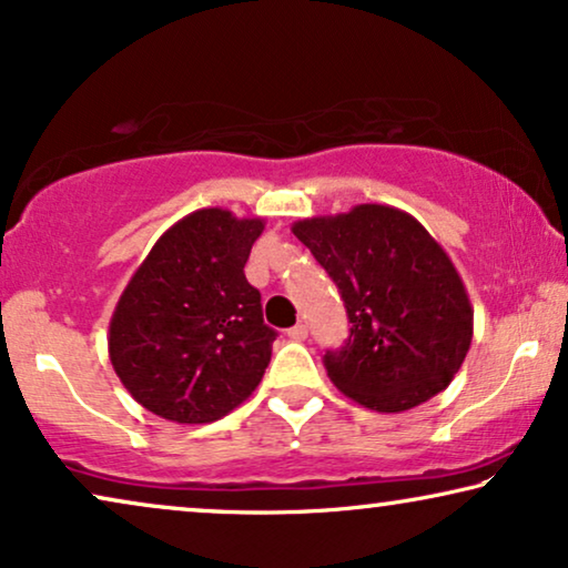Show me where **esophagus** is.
<instances>
[{"label": "esophagus", "mask_w": 568, "mask_h": 568, "mask_svg": "<svg viewBox=\"0 0 568 568\" xmlns=\"http://www.w3.org/2000/svg\"><path fill=\"white\" fill-rule=\"evenodd\" d=\"M286 336H290L292 341H305L307 338V325L297 323V325H294V328L286 331Z\"/></svg>", "instance_id": "obj_1"}]
</instances>
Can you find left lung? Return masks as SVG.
I'll use <instances>...</instances> for the list:
<instances>
[{
  "instance_id": "8db88e82",
  "label": "left lung",
  "mask_w": 568,
  "mask_h": 568,
  "mask_svg": "<svg viewBox=\"0 0 568 568\" xmlns=\"http://www.w3.org/2000/svg\"><path fill=\"white\" fill-rule=\"evenodd\" d=\"M292 232L336 282L352 323L346 346L325 352L341 393L400 414L453 383L473 341V307L455 263L416 216L356 204Z\"/></svg>"
}]
</instances>
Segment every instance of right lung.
<instances>
[{"label": "right lung", "instance_id": "1", "mask_svg": "<svg viewBox=\"0 0 568 568\" xmlns=\"http://www.w3.org/2000/svg\"><path fill=\"white\" fill-rule=\"evenodd\" d=\"M266 222L212 206L160 235L108 325V356L139 406L175 424L227 416L258 387L276 331L245 263Z\"/></svg>", "mask_w": 568, "mask_h": 568}]
</instances>
